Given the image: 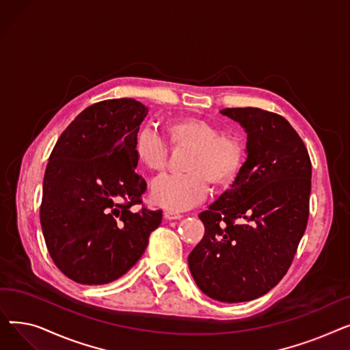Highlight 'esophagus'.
<instances>
[{
  "label": "esophagus",
  "instance_id": "esophagus-1",
  "mask_svg": "<svg viewBox=\"0 0 350 350\" xmlns=\"http://www.w3.org/2000/svg\"><path fill=\"white\" fill-rule=\"evenodd\" d=\"M183 215L180 213H176V211H172V210H167L164 211V219H167V221H172V219H180Z\"/></svg>",
  "mask_w": 350,
  "mask_h": 350
}]
</instances>
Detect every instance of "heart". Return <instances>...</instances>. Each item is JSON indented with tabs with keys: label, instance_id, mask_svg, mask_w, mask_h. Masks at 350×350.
Masks as SVG:
<instances>
[{
	"label": "heart",
	"instance_id": "1",
	"mask_svg": "<svg viewBox=\"0 0 350 350\" xmlns=\"http://www.w3.org/2000/svg\"><path fill=\"white\" fill-rule=\"evenodd\" d=\"M164 132L170 147L189 150L183 160L185 173L163 176L153 185L156 204L172 211L187 210L206 198L210 185L224 190L240 177L247 160V144L240 135L223 132L215 123L197 116L170 119ZM133 154L143 169L160 173L169 160V145L153 129L142 127L135 135Z\"/></svg>",
	"mask_w": 350,
	"mask_h": 350
}]
</instances>
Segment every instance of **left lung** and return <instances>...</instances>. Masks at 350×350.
Here are the masks:
<instances>
[{"label":"left lung","instance_id":"8db88e82","mask_svg":"<svg viewBox=\"0 0 350 350\" xmlns=\"http://www.w3.org/2000/svg\"><path fill=\"white\" fill-rule=\"evenodd\" d=\"M247 132L244 169L198 217L203 240L189 255L198 288L221 302L262 297L288 272L309 217L312 164L289 122L260 107L221 110Z\"/></svg>","mask_w":350,"mask_h":350}]
</instances>
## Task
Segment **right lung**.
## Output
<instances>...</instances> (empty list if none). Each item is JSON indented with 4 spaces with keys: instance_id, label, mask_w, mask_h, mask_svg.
Masks as SVG:
<instances>
[{
    "instance_id": "right-lung-1",
    "label": "right lung",
    "mask_w": 350,
    "mask_h": 350,
    "mask_svg": "<svg viewBox=\"0 0 350 350\" xmlns=\"http://www.w3.org/2000/svg\"><path fill=\"white\" fill-rule=\"evenodd\" d=\"M149 107L107 99L81 112L52 149L40 219L52 261L72 281L109 284L143 255L163 211L142 206L133 140Z\"/></svg>"
}]
</instances>
